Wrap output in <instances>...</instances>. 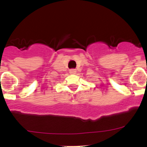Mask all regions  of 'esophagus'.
<instances>
[{"label":"esophagus","mask_w":147,"mask_h":147,"mask_svg":"<svg viewBox=\"0 0 147 147\" xmlns=\"http://www.w3.org/2000/svg\"><path fill=\"white\" fill-rule=\"evenodd\" d=\"M76 72V71L75 69H71L69 71V73L71 74H75Z\"/></svg>","instance_id":"34e87169"}]
</instances>
